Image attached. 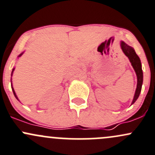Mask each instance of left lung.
I'll return each instance as SVG.
<instances>
[{
	"label": "left lung",
	"mask_w": 155,
	"mask_h": 155,
	"mask_svg": "<svg viewBox=\"0 0 155 155\" xmlns=\"http://www.w3.org/2000/svg\"><path fill=\"white\" fill-rule=\"evenodd\" d=\"M120 46H121V49L123 52L124 53L125 55L128 57L130 59L131 64H132V67H133L134 70H135L136 75H137V88L135 91V94L134 96L133 101H132V104L135 102L136 100L137 99L141 91V88H142V84H143V71H142V66H141L140 59L139 58L138 56L137 55L135 50L133 48H132L127 44H126L124 42L122 41L120 42Z\"/></svg>",
	"instance_id": "left-lung-1"
}]
</instances>
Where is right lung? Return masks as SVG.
I'll return each mask as SVG.
<instances>
[{
	"mask_svg": "<svg viewBox=\"0 0 155 155\" xmlns=\"http://www.w3.org/2000/svg\"><path fill=\"white\" fill-rule=\"evenodd\" d=\"M22 54H20V55L19 56V57H20V56H21V55H22ZM14 70H15V69H13V70H12V73H13V71H14ZM12 91H13V93H14L15 96V97H16V98H17V99H18V97H17V96H16V94H15V91H14V89H13V87H12Z\"/></svg>",
	"mask_w": 155,
	"mask_h": 155,
	"instance_id": "add662e5",
	"label": "right lung"
}]
</instances>
